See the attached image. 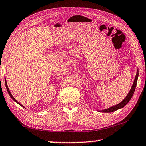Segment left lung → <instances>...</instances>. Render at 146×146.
I'll return each instance as SVG.
<instances>
[{
  "instance_id": "8db88e82",
  "label": "left lung",
  "mask_w": 146,
  "mask_h": 146,
  "mask_svg": "<svg viewBox=\"0 0 146 146\" xmlns=\"http://www.w3.org/2000/svg\"><path fill=\"white\" fill-rule=\"evenodd\" d=\"M138 76H139V70H137V74H136L135 80H134L133 84L132 85V88H131L129 93L128 94V95L127 96L126 98H125L123 100V101L120 102V103H119L118 104L114 106L108 108V109H106V110L100 111H101V112H102V113H111V112H114V111H115L118 110L119 109H120V108H122L123 107H124L128 103V102L130 101L131 98H132V96L133 95V93H134V91H135V89L137 83Z\"/></svg>"
}]
</instances>
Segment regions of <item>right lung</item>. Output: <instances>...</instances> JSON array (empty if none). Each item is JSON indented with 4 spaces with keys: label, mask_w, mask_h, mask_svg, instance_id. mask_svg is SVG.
<instances>
[{
    "label": "right lung",
    "mask_w": 146,
    "mask_h": 146,
    "mask_svg": "<svg viewBox=\"0 0 146 146\" xmlns=\"http://www.w3.org/2000/svg\"><path fill=\"white\" fill-rule=\"evenodd\" d=\"M5 87H6V88H7V92H8V93H9V96H11V98H12L13 100H14V101H15V102H17V103H18V104H19L20 106H21L23 107V108H24V106H23L22 104H20L19 103V102H18V101H16V100L15 99H14V97L13 96V95H12V94H11V93L10 92V90H9V88H8V86H7V82H6V80H5Z\"/></svg>",
    "instance_id": "add662e5"
}]
</instances>
